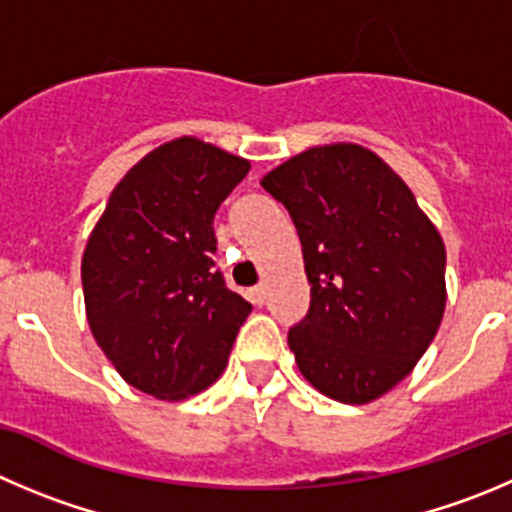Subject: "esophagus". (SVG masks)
I'll list each match as a JSON object with an SVG mask.
<instances>
[{
  "instance_id": "1",
  "label": "esophagus",
  "mask_w": 512,
  "mask_h": 512,
  "mask_svg": "<svg viewBox=\"0 0 512 512\" xmlns=\"http://www.w3.org/2000/svg\"><path fill=\"white\" fill-rule=\"evenodd\" d=\"M248 296H251L253 304H264V301H266V286L264 284L253 286V289L248 291Z\"/></svg>"
}]
</instances>
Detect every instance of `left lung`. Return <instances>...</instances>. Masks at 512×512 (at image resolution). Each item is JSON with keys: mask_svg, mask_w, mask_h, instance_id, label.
<instances>
[{"mask_svg": "<svg viewBox=\"0 0 512 512\" xmlns=\"http://www.w3.org/2000/svg\"><path fill=\"white\" fill-rule=\"evenodd\" d=\"M299 231L311 306L289 332L306 382L344 405L397 387L445 314V243L369 148L316 145L264 175Z\"/></svg>", "mask_w": 512, "mask_h": 512, "instance_id": "1", "label": "left lung"}]
</instances>
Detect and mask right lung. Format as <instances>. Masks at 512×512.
I'll use <instances>...</instances> for the list:
<instances>
[{
    "instance_id": "obj_1",
    "label": "right lung",
    "mask_w": 512,
    "mask_h": 512,
    "mask_svg": "<svg viewBox=\"0 0 512 512\" xmlns=\"http://www.w3.org/2000/svg\"><path fill=\"white\" fill-rule=\"evenodd\" d=\"M251 163L193 135L150 150L82 253L85 314L120 377L165 402L211 387L251 304L216 271L213 216Z\"/></svg>"
}]
</instances>
